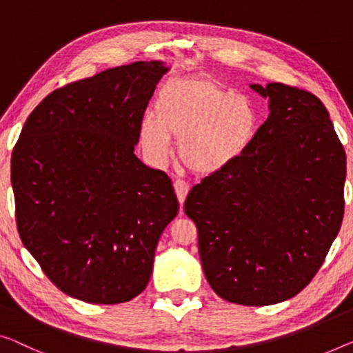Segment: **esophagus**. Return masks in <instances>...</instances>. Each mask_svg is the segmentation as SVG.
<instances>
[{
    "mask_svg": "<svg viewBox=\"0 0 353 353\" xmlns=\"http://www.w3.org/2000/svg\"><path fill=\"white\" fill-rule=\"evenodd\" d=\"M174 190H176L179 203L183 204V201H185V198H187V193H188V190H190V183L182 181V179H177V181L174 182Z\"/></svg>",
    "mask_w": 353,
    "mask_h": 353,
    "instance_id": "1",
    "label": "esophagus"
}]
</instances>
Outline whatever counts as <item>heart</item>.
I'll list each match as a JSON object with an SVG mask.
<instances>
[{"mask_svg":"<svg viewBox=\"0 0 353 353\" xmlns=\"http://www.w3.org/2000/svg\"><path fill=\"white\" fill-rule=\"evenodd\" d=\"M154 110L139 122L147 155L165 161L172 150L171 136L181 138L183 165L201 174L241 159L259 130V112L249 98L204 77L168 81L157 94Z\"/></svg>","mask_w":353,"mask_h":353,"instance_id":"b5f03b06","label":"heart"}]
</instances>
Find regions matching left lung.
Returning a JSON list of instances; mask_svg holds the SVG:
<instances>
[{"mask_svg": "<svg viewBox=\"0 0 353 353\" xmlns=\"http://www.w3.org/2000/svg\"><path fill=\"white\" fill-rule=\"evenodd\" d=\"M270 115L241 159L196 183L183 210L220 298L270 306L312 281L344 217L345 150L323 103L271 82L250 85Z\"/></svg>", "mask_w": 353, "mask_h": 353, "instance_id": "obj_1", "label": "left lung"}]
</instances>
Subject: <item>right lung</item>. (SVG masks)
Wrapping results in <instances>:
<instances>
[{
	"label": "right lung",
	"instance_id": "obj_1",
	"mask_svg": "<svg viewBox=\"0 0 353 353\" xmlns=\"http://www.w3.org/2000/svg\"><path fill=\"white\" fill-rule=\"evenodd\" d=\"M161 61L68 83L36 106L10 159L15 220L44 274L93 304L133 299L179 212L171 179L134 155Z\"/></svg>",
	"mask_w": 353,
	"mask_h": 353
}]
</instances>
